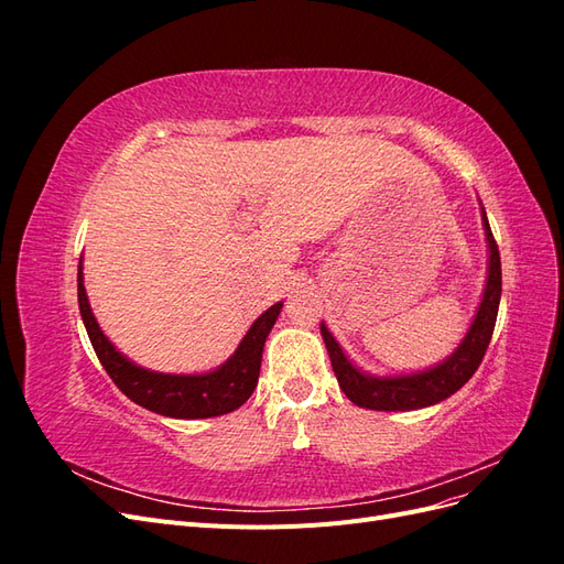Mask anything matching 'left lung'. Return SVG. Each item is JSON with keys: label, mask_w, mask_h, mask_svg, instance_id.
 <instances>
[{"label": "left lung", "mask_w": 564, "mask_h": 564, "mask_svg": "<svg viewBox=\"0 0 564 564\" xmlns=\"http://www.w3.org/2000/svg\"><path fill=\"white\" fill-rule=\"evenodd\" d=\"M485 220V235L489 245V275L480 308L470 324L466 338L460 340V346L449 355V360L442 365L425 369L419 373H406V377H388L377 379L367 377L340 350L336 338L329 334V329L319 324V332L324 344H327V352L332 357V367L338 379L340 390L346 392V398L365 409H377V412H409V409L431 406L464 386L473 373L480 367L482 357L487 352V346L494 334V324H497L499 315V301H501V256L497 240H494L489 220L482 212Z\"/></svg>", "instance_id": "left-lung-1"}]
</instances>
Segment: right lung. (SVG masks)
Returning a JSON list of instances; mask_svg holds the SVG:
<instances>
[{
  "mask_svg": "<svg viewBox=\"0 0 564 564\" xmlns=\"http://www.w3.org/2000/svg\"><path fill=\"white\" fill-rule=\"evenodd\" d=\"M77 301L91 346L115 386L131 402L172 419H209L235 412L237 406H242L249 400L256 383H259L265 338L282 311V303L270 305L251 324L242 344L237 346L235 355L224 367L209 373H193V377L181 373L178 377V373H158L135 367L122 352L115 350L106 334L100 332L91 313L82 278V259L77 270Z\"/></svg>",
  "mask_w": 564,
  "mask_h": 564,
  "instance_id": "right-lung-1",
  "label": "right lung"
}]
</instances>
